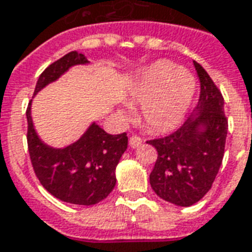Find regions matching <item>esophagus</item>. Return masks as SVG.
I'll list each match as a JSON object with an SVG mask.
<instances>
[{"label": "esophagus", "mask_w": 252, "mask_h": 252, "mask_svg": "<svg viewBox=\"0 0 252 252\" xmlns=\"http://www.w3.org/2000/svg\"><path fill=\"white\" fill-rule=\"evenodd\" d=\"M140 144H142V139L139 136H135V135H133V136L129 137V146H131L132 148H137Z\"/></svg>", "instance_id": "obj_1"}]
</instances>
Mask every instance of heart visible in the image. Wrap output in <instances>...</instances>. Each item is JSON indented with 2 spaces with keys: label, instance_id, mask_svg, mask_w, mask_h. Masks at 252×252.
I'll return each instance as SVG.
<instances>
[{
  "label": "heart",
  "instance_id": "b5f03b06",
  "mask_svg": "<svg viewBox=\"0 0 252 252\" xmlns=\"http://www.w3.org/2000/svg\"><path fill=\"white\" fill-rule=\"evenodd\" d=\"M195 78L185 67H175L169 61L148 66L131 89V102L140 105L146 126L155 131L174 128L184 119L193 99ZM128 117L129 110L121 109Z\"/></svg>",
  "mask_w": 252,
  "mask_h": 252
}]
</instances>
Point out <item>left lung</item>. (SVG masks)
<instances>
[{
  "mask_svg": "<svg viewBox=\"0 0 252 252\" xmlns=\"http://www.w3.org/2000/svg\"><path fill=\"white\" fill-rule=\"evenodd\" d=\"M193 63L201 85L194 113L174 133L147 142L158 151L151 188L178 206L193 205L209 191L221 166L228 132L220 90L205 68Z\"/></svg>",
  "mask_w": 252,
  "mask_h": 252,
  "instance_id": "8db88e82",
  "label": "left lung"
}]
</instances>
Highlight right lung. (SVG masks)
<instances>
[{
    "instance_id": "add662e5",
    "label": "right lung",
    "mask_w": 252,
    "mask_h": 252,
    "mask_svg": "<svg viewBox=\"0 0 252 252\" xmlns=\"http://www.w3.org/2000/svg\"><path fill=\"white\" fill-rule=\"evenodd\" d=\"M83 54L71 51L47 67L37 79L35 95L55 82L72 66L88 64ZM27 109L28 150L36 177L44 189L59 200L75 205H94L105 200L116 186V166L128 147L126 133L110 135L92 123L77 142L54 148L41 140Z\"/></svg>"
}]
</instances>
